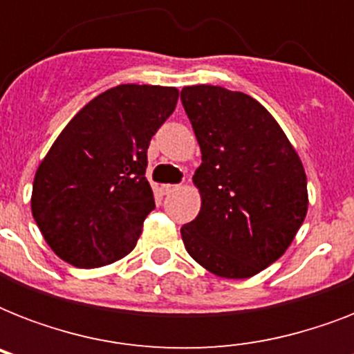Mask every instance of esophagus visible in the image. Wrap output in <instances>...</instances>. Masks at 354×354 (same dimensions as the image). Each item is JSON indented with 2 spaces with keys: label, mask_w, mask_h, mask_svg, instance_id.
Instances as JSON below:
<instances>
[{
  "label": "esophagus",
  "mask_w": 354,
  "mask_h": 354,
  "mask_svg": "<svg viewBox=\"0 0 354 354\" xmlns=\"http://www.w3.org/2000/svg\"><path fill=\"white\" fill-rule=\"evenodd\" d=\"M178 185H171V183H165V185H161V193L163 194H169L172 193V191H176Z\"/></svg>",
  "instance_id": "esophagus-1"
}]
</instances>
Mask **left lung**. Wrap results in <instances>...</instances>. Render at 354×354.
I'll use <instances>...</instances> for the list:
<instances>
[{
    "label": "left lung",
    "mask_w": 354,
    "mask_h": 354,
    "mask_svg": "<svg viewBox=\"0 0 354 354\" xmlns=\"http://www.w3.org/2000/svg\"><path fill=\"white\" fill-rule=\"evenodd\" d=\"M180 97L202 150L193 176L202 207L182 226L185 250L221 277H252L285 253L305 221L301 160L268 110L246 93L202 84Z\"/></svg>",
    "instance_id": "8db88e82"
}]
</instances>
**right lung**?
Masks as SVG:
<instances>
[{
  "instance_id": "obj_1",
  "label": "right lung",
  "mask_w": 354,
  "mask_h": 354,
  "mask_svg": "<svg viewBox=\"0 0 354 354\" xmlns=\"http://www.w3.org/2000/svg\"><path fill=\"white\" fill-rule=\"evenodd\" d=\"M178 102L176 88L121 84L90 101L58 136L32 183V216L51 250L77 268L130 253L154 196L150 139Z\"/></svg>"
}]
</instances>
